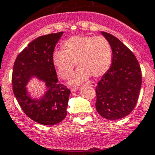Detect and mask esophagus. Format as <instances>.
I'll return each mask as SVG.
<instances>
[{
    "mask_svg": "<svg viewBox=\"0 0 155 155\" xmlns=\"http://www.w3.org/2000/svg\"><path fill=\"white\" fill-rule=\"evenodd\" d=\"M87 85H91V86L95 87L97 85V84L94 82H88V83H87ZM77 91V88H76V87H73V88L71 89L72 92H74V91Z\"/></svg>",
    "mask_w": 155,
    "mask_h": 155,
    "instance_id": "obj_1",
    "label": "esophagus"
}]
</instances>
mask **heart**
I'll use <instances>...</instances> for the list:
<instances>
[{
    "mask_svg": "<svg viewBox=\"0 0 155 155\" xmlns=\"http://www.w3.org/2000/svg\"><path fill=\"white\" fill-rule=\"evenodd\" d=\"M52 61L64 79L70 77L77 63L79 68L72 75L70 83L79 85L90 76L98 78L107 73L112 62V50L104 37L73 36L64 42L62 50L53 52Z\"/></svg>",
    "mask_w": 155,
    "mask_h": 155,
    "instance_id": "1",
    "label": "heart"
}]
</instances>
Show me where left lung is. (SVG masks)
Listing matches in <instances>:
<instances>
[{"mask_svg": "<svg viewBox=\"0 0 155 155\" xmlns=\"http://www.w3.org/2000/svg\"><path fill=\"white\" fill-rule=\"evenodd\" d=\"M102 34L110 43L112 63L96 87L95 106L107 119L116 120L129 115L135 108L142 85V72L134 53L109 33Z\"/></svg>", "mask_w": 155, "mask_h": 155, "instance_id": "left-lung-1", "label": "left lung"}]
</instances>
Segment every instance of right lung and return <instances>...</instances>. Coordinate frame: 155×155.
<instances>
[{
  "label": "right lung",
  "instance_id": "right-lung-1",
  "mask_svg": "<svg viewBox=\"0 0 155 155\" xmlns=\"http://www.w3.org/2000/svg\"><path fill=\"white\" fill-rule=\"evenodd\" d=\"M63 32L37 37L17 56L12 74V91L23 112L34 121L44 125H53L67 116L70 89L58 82L52 61L56 43ZM35 75L46 82L48 90L42 99H31L25 85Z\"/></svg>",
  "mask_w": 155,
  "mask_h": 155
}]
</instances>
